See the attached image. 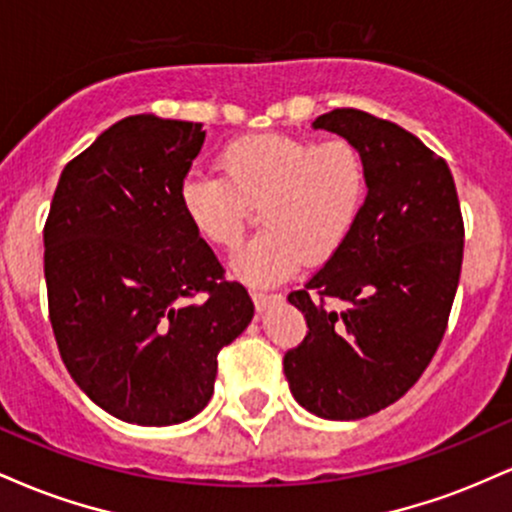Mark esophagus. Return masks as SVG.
<instances>
[{
  "label": "esophagus",
  "instance_id": "esophagus-1",
  "mask_svg": "<svg viewBox=\"0 0 512 512\" xmlns=\"http://www.w3.org/2000/svg\"><path fill=\"white\" fill-rule=\"evenodd\" d=\"M250 296H252V303H255L257 310H264V308H269L272 303L281 301V293H267V291H257V289H252Z\"/></svg>",
  "mask_w": 512,
  "mask_h": 512
}]
</instances>
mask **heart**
I'll return each mask as SVG.
<instances>
[{
  "label": "heart",
  "instance_id": "b5f03b06",
  "mask_svg": "<svg viewBox=\"0 0 512 512\" xmlns=\"http://www.w3.org/2000/svg\"><path fill=\"white\" fill-rule=\"evenodd\" d=\"M221 175L190 173L180 207L214 248L233 252L248 231L250 207L260 204L262 231L233 260L252 286L289 279L310 262H325L354 233L368 197L361 149L342 137L260 132L231 139L219 151Z\"/></svg>",
  "mask_w": 512,
  "mask_h": 512
}]
</instances>
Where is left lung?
Returning <instances> with one entry per match:
<instances>
[{
  "label": "left lung",
  "mask_w": 512,
  "mask_h": 512,
  "mask_svg": "<svg viewBox=\"0 0 512 512\" xmlns=\"http://www.w3.org/2000/svg\"><path fill=\"white\" fill-rule=\"evenodd\" d=\"M315 129L361 149L368 197L354 233L289 301L305 339L284 356L296 402L354 421L407 395L436 356L462 272L464 221L445 158L395 122L337 108Z\"/></svg>",
  "instance_id": "8db88e82"
}]
</instances>
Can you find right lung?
<instances>
[{
  "mask_svg": "<svg viewBox=\"0 0 512 512\" xmlns=\"http://www.w3.org/2000/svg\"><path fill=\"white\" fill-rule=\"evenodd\" d=\"M204 134L199 122L156 115L115 122L64 166L43 228L64 366L127 424L199 414L214 395L216 356L255 315L180 207Z\"/></svg>",
  "mask_w": 512,
  "mask_h": 512,
  "instance_id": "add662e5",
  "label": "right lung"
}]
</instances>
